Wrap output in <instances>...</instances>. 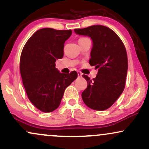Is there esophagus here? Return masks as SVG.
<instances>
[{"label": "esophagus", "instance_id": "esophagus-1", "mask_svg": "<svg viewBox=\"0 0 149 149\" xmlns=\"http://www.w3.org/2000/svg\"><path fill=\"white\" fill-rule=\"evenodd\" d=\"M77 73H78V77H81L82 75H83V74H82V73L80 72V71H78V72H77Z\"/></svg>", "mask_w": 149, "mask_h": 149}]
</instances>
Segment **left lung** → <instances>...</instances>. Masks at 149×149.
Masks as SVG:
<instances>
[{
    "instance_id": "left-lung-1",
    "label": "left lung",
    "mask_w": 149,
    "mask_h": 149,
    "mask_svg": "<svg viewBox=\"0 0 149 149\" xmlns=\"http://www.w3.org/2000/svg\"><path fill=\"white\" fill-rule=\"evenodd\" d=\"M75 33L92 40L90 64L98 69L96 78L83 77L88 87L82 99L90 109L104 111L111 107L123 92L127 72V56L123 42L113 31L102 25L76 29Z\"/></svg>"
}]
</instances>
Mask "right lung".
<instances>
[{
    "instance_id": "right-lung-1",
    "label": "right lung",
    "mask_w": 149,
    "mask_h": 149,
    "mask_svg": "<svg viewBox=\"0 0 149 149\" xmlns=\"http://www.w3.org/2000/svg\"><path fill=\"white\" fill-rule=\"evenodd\" d=\"M71 30L44 28L26 42L20 57V73L28 98L42 112L59 107L65 89L78 77L76 71L62 73L55 67L64 56V42Z\"/></svg>"
}]
</instances>
